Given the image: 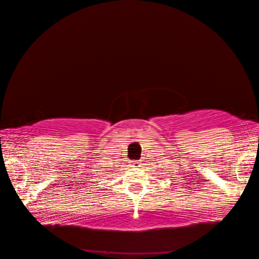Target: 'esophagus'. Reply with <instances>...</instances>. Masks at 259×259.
I'll return each mask as SVG.
<instances>
[{
  "mask_svg": "<svg viewBox=\"0 0 259 259\" xmlns=\"http://www.w3.org/2000/svg\"><path fill=\"white\" fill-rule=\"evenodd\" d=\"M141 166V161L140 160H135L130 162V167H140Z\"/></svg>",
  "mask_w": 259,
  "mask_h": 259,
  "instance_id": "34e87169",
  "label": "esophagus"
}]
</instances>
